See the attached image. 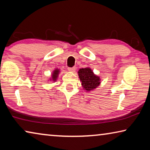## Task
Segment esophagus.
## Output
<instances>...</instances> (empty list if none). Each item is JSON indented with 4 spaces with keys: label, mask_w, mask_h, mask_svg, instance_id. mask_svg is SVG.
Masks as SVG:
<instances>
[{
    "label": "esophagus",
    "mask_w": 150,
    "mask_h": 150,
    "mask_svg": "<svg viewBox=\"0 0 150 150\" xmlns=\"http://www.w3.org/2000/svg\"><path fill=\"white\" fill-rule=\"evenodd\" d=\"M68 70H69L71 72H74L75 70V67H68Z\"/></svg>",
    "instance_id": "obj_1"
}]
</instances>
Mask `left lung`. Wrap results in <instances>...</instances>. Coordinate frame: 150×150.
I'll list each match as a JSON object with an SVG mask.
<instances>
[{"instance_id":"1","label":"left lung","mask_w":150,"mask_h":150,"mask_svg":"<svg viewBox=\"0 0 150 150\" xmlns=\"http://www.w3.org/2000/svg\"><path fill=\"white\" fill-rule=\"evenodd\" d=\"M79 77L85 90L92 91L100 85V78L94 74L90 68H83L78 71Z\"/></svg>"}]
</instances>
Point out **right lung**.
<instances>
[{"mask_svg": "<svg viewBox=\"0 0 150 150\" xmlns=\"http://www.w3.org/2000/svg\"><path fill=\"white\" fill-rule=\"evenodd\" d=\"M59 69L54 70V73H53V74H52V80L54 81H56L57 78V76H58V74H59Z\"/></svg>", "mask_w": 150, "mask_h": 150, "instance_id": "right-lung-1", "label": "right lung"}]
</instances>
